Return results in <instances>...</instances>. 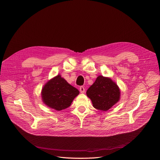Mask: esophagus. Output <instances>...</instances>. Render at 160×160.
Segmentation results:
<instances>
[{"mask_svg":"<svg viewBox=\"0 0 160 160\" xmlns=\"http://www.w3.org/2000/svg\"><path fill=\"white\" fill-rule=\"evenodd\" d=\"M80 93H82L85 92V88H84V86H80Z\"/></svg>","mask_w":160,"mask_h":160,"instance_id":"esophagus-1","label":"esophagus"}]
</instances>
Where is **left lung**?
Returning a JSON list of instances; mask_svg holds the SVG:
<instances>
[{
  "label": "left lung",
  "mask_w": 160,
  "mask_h": 160,
  "mask_svg": "<svg viewBox=\"0 0 160 160\" xmlns=\"http://www.w3.org/2000/svg\"><path fill=\"white\" fill-rule=\"evenodd\" d=\"M94 108L103 111L110 109L120 98L119 87L112 80L99 76L86 92Z\"/></svg>",
  "instance_id": "left-lung-1"
}]
</instances>
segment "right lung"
Returning <instances> with one entry per match:
<instances>
[{"label": "right lung", "mask_w": 160, "mask_h": 160, "mask_svg": "<svg viewBox=\"0 0 160 160\" xmlns=\"http://www.w3.org/2000/svg\"><path fill=\"white\" fill-rule=\"evenodd\" d=\"M78 94V90L69 84L59 74L48 81L41 93L42 99L45 105L58 111L70 107Z\"/></svg>", "instance_id": "right-lung-1"}]
</instances>
